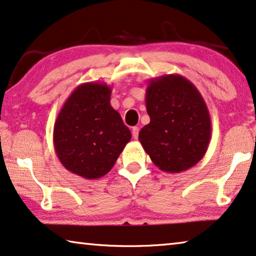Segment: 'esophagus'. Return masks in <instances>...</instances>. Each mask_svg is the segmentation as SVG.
I'll use <instances>...</instances> for the list:
<instances>
[{"label": "esophagus", "instance_id": "1", "mask_svg": "<svg viewBox=\"0 0 256 256\" xmlns=\"http://www.w3.org/2000/svg\"><path fill=\"white\" fill-rule=\"evenodd\" d=\"M132 136L134 139H138V136H139V128L138 126L132 128Z\"/></svg>", "mask_w": 256, "mask_h": 256}]
</instances>
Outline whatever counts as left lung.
<instances>
[{
	"label": "left lung",
	"instance_id": "left-lung-1",
	"mask_svg": "<svg viewBox=\"0 0 256 256\" xmlns=\"http://www.w3.org/2000/svg\"><path fill=\"white\" fill-rule=\"evenodd\" d=\"M144 100L150 122L139 141L152 163L170 174L196 166L212 136L209 110L196 87L182 76L164 74L148 80Z\"/></svg>",
	"mask_w": 256,
	"mask_h": 256
}]
</instances>
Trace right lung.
I'll list each match as a JSON object with an SVG mask.
<instances>
[{
	"instance_id": "obj_1",
	"label": "right lung",
	"mask_w": 256,
	"mask_h": 256,
	"mask_svg": "<svg viewBox=\"0 0 256 256\" xmlns=\"http://www.w3.org/2000/svg\"><path fill=\"white\" fill-rule=\"evenodd\" d=\"M112 87L79 85L60 110L54 125L57 158L70 172L85 179L104 177L131 140V132L110 104Z\"/></svg>"
}]
</instances>
